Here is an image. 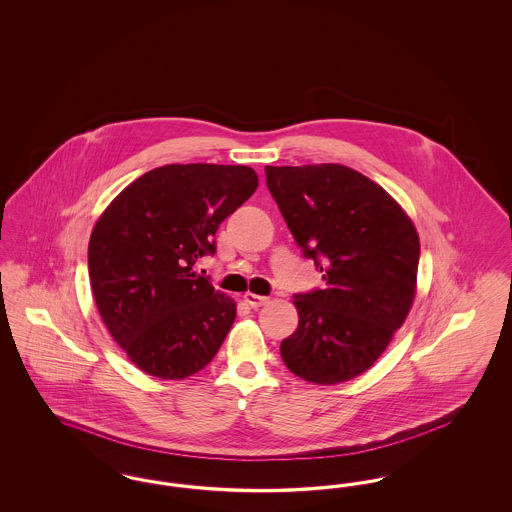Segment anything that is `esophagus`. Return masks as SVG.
Returning <instances> with one entry per match:
<instances>
[{
	"label": "esophagus",
	"instance_id": "obj_1",
	"mask_svg": "<svg viewBox=\"0 0 512 512\" xmlns=\"http://www.w3.org/2000/svg\"><path fill=\"white\" fill-rule=\"evenodd\" d=\"M245 303L249 305V307H253V309H259V307H263V305H267L268 297L265 295H257V293L247 292L244 295Z\"/></svg>",
	"mask_w": 512,
	"mask_h": 512
}]
</instances>
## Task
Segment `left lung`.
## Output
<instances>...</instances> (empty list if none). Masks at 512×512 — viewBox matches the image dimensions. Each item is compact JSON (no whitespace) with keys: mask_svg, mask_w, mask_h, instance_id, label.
<instances>
[{"mask_svg":"<svg viewBox=\"0 0 512 512\" xmlns=\"http://www.w3.org/2000/svg\"><path fill=\"white\" fill-rule=\"evenodd\" d=\"M267 188L324 288L295 293L299 326L280 355L299 378L340 384L388 347L413 305L420 242L384 188L343 165L265 167Z\"/></svg>","mask_w":512,"mask_h":512,"instance_id":"8db88e82","label":"left lung"}]
</instances>
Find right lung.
Listing matches in <instances>:
<instances>
[{"label":"right lung","instance_id":"obj_1","mask_svg":"<svg viewBox=\"0 0 512 512\" xmlns=\"http://www.w3.org/2000/svg\"><path fill=\"white\" fill-rule=\"evenodd\" d=\"M257 186L244 165H165L126 186L96 222L88 272L99 315L149 376L182 380L217 355L236 303L192 267L215 255L220 222Z\"/></svg>","mask_w":512,"mask_h":512}]
</instances>
